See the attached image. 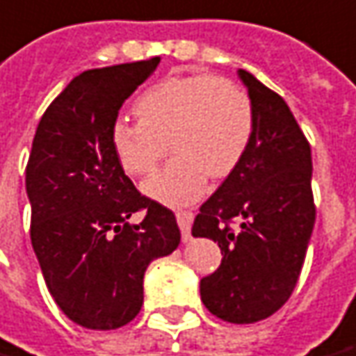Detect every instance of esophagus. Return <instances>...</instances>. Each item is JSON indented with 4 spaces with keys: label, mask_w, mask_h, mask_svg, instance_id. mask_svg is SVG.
Listing matches in <instances>:
<instances>
[{
    "label": "esophagus",
    "mask_w": 356,
    "mask_h": 356,
    "mask_svg": "<svg viewBox=\"0 0 356 356\" xmlns=\"http://www.w3.org/2000/svg\"><path fill=\"white\" fill-rule=\"evenodd\" d=\"M177 223L181 227V235H183V241H191V225H193V212H186V210H179L177 213Z\"/></svg>",
    "instance_id": "1"
}]
</instances>
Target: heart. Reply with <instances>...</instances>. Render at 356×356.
<instances>
[{
    "label": "heart",
    "instance_id": "b5f03b06",
    "mask_svg": "<svg viewBox=\"0 0 356 356\" xmlns=\"http://www.w3.org/2000/svg\"><path fill=\"white\" fill-rule=\"evenodd\" d=\"M138 123L119 119L109 143L131 177L152 173L168 150L170 163L144 183V193L168 206L196 200L208 175L223 179L238 165L254 131L247 92L213 74L170 76L135 100Z\"/></svg>",
    "mask_w": 356,
    "mask_h": 356
}]
</instances>
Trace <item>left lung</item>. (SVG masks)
I'll use <instances>...</instances> for the list:
<instances>
[{
  "label": "left lung",
  "mask_w": 356,
  "mask_h": 356,
  "mask_svg": "<svg viewBox=\"0 0 356 356\" xmlns=\"http://www.w3.org/2000/svg\"><path fill=\"white\" fill-rule=\"evenodd\" d=\"M254 111V131L238 165L195 218L193 237L212 238L221 264L200 280L213 316L254 324L287 302L314 229L310 144L289 106L254 74L238 69ZM239 220L233 230L229 223Z\"/></svg>",
  "instance_id": "left-lung-1"
}]
</instances>
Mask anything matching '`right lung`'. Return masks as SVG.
<instances>
[{
  "label": "right lung",
  "instance_id": "right-lung-1",
  "mask_svg": "<svg viewBox=\"0 0 356 356\" xmlns=\"http://www.w3.org/2000/svg\"><path fill=\"white\" fill-rule=\"evenodd\" d=\"M158 65L152 57L74 76L32 140V248L57 307L88 330L129 324L143 307L148 264L181 243L173 212L136 191L109 143L123 102ZM140 209L145 220L131 224Z\"/></svg>",
  "mask_w": 356,
  "mask_h": 356
}]
</instances>
